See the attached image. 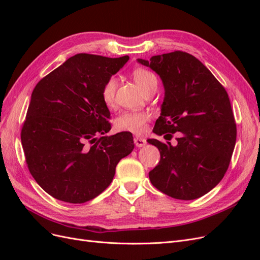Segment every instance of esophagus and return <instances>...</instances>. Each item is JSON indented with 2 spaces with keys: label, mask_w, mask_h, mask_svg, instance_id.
Returning a JSON list of instances; mask_svg holds the SVG:
<instances>
[{
  "label": "esophagus",
  "mask_w": 260,
  "mask_h": 260,
  "mask_svg": "<svg viewBox=\"0 0 260 260\" xmlns=\"http://www.w3.org/2000/svg\"><path fill=\"white\" fill-rule=\"evenodd\" d=\"M146 143V140L143 138H135V144L138 147H142Z\"/></svg>",
  "instance_id": "obj_1"
}]
</instances>
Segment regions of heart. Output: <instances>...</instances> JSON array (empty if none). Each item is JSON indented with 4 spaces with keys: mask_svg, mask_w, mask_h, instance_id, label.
Returning <instances> with one entry per match:
<instances>
[{
    "mask_svg": "<svg viewBox=\"0 0 260 260\" xmlns=\"http://www.w3.org/2000/svg\"><path fill=\"white\" fill-rule=\"evenodd\" d=\"M133 80L143 93L152 86H157L156 76L143 68H137L132 73ZM116 91V80L115 78H109L104 83L101 91L102 101L107 107L114 105ZM151 118L148 112L138 111V112H125L118 116L115 120V128L119 132H130L133 135H142L146 130L147 121Z\"/></svg>",
    "mask_w": 260,
    "mask_h": 260,
    "instance_id": "1",
    "label": "heart"
}]
</instances>
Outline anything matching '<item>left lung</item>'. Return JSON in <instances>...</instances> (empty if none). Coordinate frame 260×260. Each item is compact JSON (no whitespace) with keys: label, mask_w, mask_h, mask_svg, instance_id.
Returning <instances> with one entry per match:
<instances>
[{"label":"left lung","mask_w":260,"mask_h":260,"mask_svg":"<svg viewBox=\"0 0 260 260\" xmlns=\"http://www.w3.org/2000/svg\"><path fill=\"white\" fill-rule=\"evenodd\" d=\"M140 64L158 74L165 88L161 114L153 132L177 144L147 140L160 152L148 172L152 184L171 198L190 201L212 190L229 167L237 141L229 95L206 66L182 51L156 55Z\"/></svg>","instance_id":"8db88e82"}]
</instances>
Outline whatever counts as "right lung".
Segmentation results:
<instances>
[{
	"label": "right lung",
	"mask_w": 260,
	"mask_h": 260,
	"mask_svg": "<svg viewBox=\"0 0 260 260\" xmlns=\"http://www.w3.org/2000/svg\"><path fill=\"white\" fill-rule=\"evenodd\" d=\"M128 59L77 54L34 89L21 144L31 176L54 199L82 204L96 198L135 148L130 132L103 136L112 127L101 91Z\"/></svg>",
	"instance_id": "1"
}]
</instances>
